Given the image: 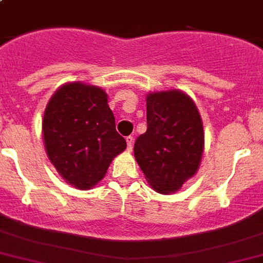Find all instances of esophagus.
I'll return each instance as SVG.
<instances>
[{
  "label": "esophagus",
  "instance_id": "1",
  "mask_svg": "<svg viewBox=\"0 0 263 263\" xmlns=\"http://www.w3.org/2000/svg\"><path fill=\"white\" fill-rule=\"evenodd\" d=\"M133 142H134V137H132V136L126 137V144H127V151H132V147H133Z\"/></svg>",
  "mask_w": 263,
  "mask_h": 263
}]
</instances>
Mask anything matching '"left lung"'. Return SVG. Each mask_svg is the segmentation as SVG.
<instances>
[{
  "label": "left lung",
  "instance_id": "obj_1",
  "mask_svg": "<svg viewBox=\"0 0 263 263\" xmlns=\"http://www.w3.org/2000/svg\"><path fill=\"white\" fill-rule=\"evenodd\" d=\"M147 129L134 144V157L147 183L160 194H173L197 172L204 132L195 102L183 91L146 95Z\"/></svg>",
  "mask_w": 263,
  "mask_h": 263
}]
</instances>
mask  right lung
<instances>
[{
    "instance_id": "add662e5",
    "label": "right lung",
    "mask_w": 263,
    "mask_h": 263,
    "mask_svg": "<svg viewBox=\"0 0 263 263\" xmlns=\"http://www.w3.org/2000/svg\"><path fill=\"white\" fill-rule=\"evenodd\" d=\"M43 140L59 175L84 191L97 185L112 158L126 149L107 94L80 82L64 84L52 95L43 118Z\"/></svg>"
}]
</instances>
